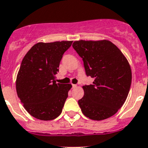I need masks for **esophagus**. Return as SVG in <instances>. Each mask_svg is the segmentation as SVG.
Masks as SVG:
<instances>
[{"label":"esophagus","mask_w":148,"mask_h":148,"mask_svg":"<svg viewBox=\"0 0 148 148\" xmlns=\"http://www.w3.org/2000/svg\"><path fill=\"white\" fill-rule=\"evenodd\" d=\"M72 87H73V88H76L77 87V85H76V84H72Z\"/></svg>","instance_id":"1"}]
</instances>
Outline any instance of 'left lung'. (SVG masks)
<instances>
[{
    "label": "left lung",
    "mask_w": 148,
    "mask_h": 148,
    "mask_svg": "<svg viewBox=\"0 0 148 148\" xmlns=\"http://www.w3.org/2000/svg\"><path fill=\"white\" fill-rule=\"evenodd\" d=\"M73 48L84 61L86 74L92 84L83 86L78 101L82 112L94 120L112 116L123 106L130 92L132 71L122 52L109 40L74 41Z\"/></svg>",
    "instance_id": "obj_1"
}]
</instances>
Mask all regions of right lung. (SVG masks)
Instances as JSON below:
<instances>
[{"mask_svg": "<svg viewBox=\"0 0 148 148\" xmlns=\"http://www.w3.org/2000/svg\"><path fill=\"white\" fill-rule=\"evenodd\" d=\"M72 41L38 43L22 59L16 77L18 97L32 116L52 120L59 116L71 84H57L56 74Z\"/></svg>", "mask_w": 148, "mask_h": 148, "instance_id": "1", "label": "right lung"}]
</instances>
